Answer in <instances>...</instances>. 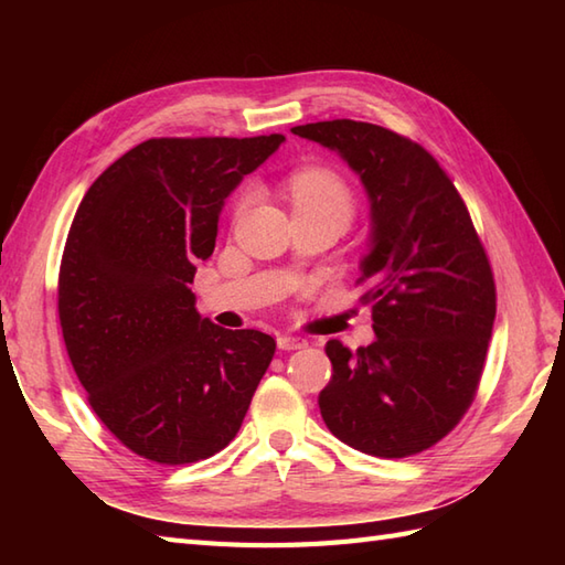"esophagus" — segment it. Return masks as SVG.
Returning <instances> with one entry per match:
<instances>
[{"instance_id": "1", "label": "esophagus", "mask_w": 565, "mask_h": 565, "mask_svg": "<svg viewBox=\"0 0 565 565\" xmlns=\"http://www.w3.org/2000/svg\"><path fill=\"white\" fill-rule=\"evenodd\" d=\"M276 344H279V350L284 352H294L306 347V340L298 338V334H279V338H276Z\"/></svg>"}]
</instances>
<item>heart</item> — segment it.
Masks as SVG:
<instances>
[{
    "mask_svg": "<svg viewBox=\"0 0 565 565\" xmlns=\"http://www.w3.org/2000/svg\"><path fill=\"white\" fill-rule=\"evenodd\" d=\"M296 211H334L350 221L354 213V191L344 177L328 167H301L286 179ZM249 191H243L235 201V215L245 211Z\"/></svg>",
    "mask_w": 565,
    "mask_h": 565,
    "instance_id": "1",
    "label": "heart"
}]
</instances>
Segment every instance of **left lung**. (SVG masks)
<instances>
[{
	"mask_svg": "<svg viewBox=\"0 0 565 565\" xmlns=\"http://www.w3.org/2000/svg\"><path fill=\"white\" fill-rule=\"evenodd\" d=\"M291 134L338 150L371 201L362 303L376 340H330L320 415L350 447L403 459L435 447L471 407L495 320V279L459 191L441 164L395 130L334 118Z\"/></svg>",
	"mask_w": 565,
	"mask_h": 565,
	"instance_id": "8db88e82",
	"label": "left lung"
}]
</instances>
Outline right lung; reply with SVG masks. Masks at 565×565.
<instances>
[{
  "label": "right lung",
  "mask_w": 565,
  "mask_h": 565,
  "mask_svg": "<svg viewBox=\"0 0 565 565\" xmlns=\"http://www.w3.org/2000/svg\"><path fill=\"white\" fill-rule=\"evenodd\" d=\"M284 142L150 138L84 194L57 276L65 350L92 411L142 459L182 466L225 449L276 352L271 334L196 313L227 194Z\"/></svg>",
  "instance_id": "obj_1"
}]
</instances>
